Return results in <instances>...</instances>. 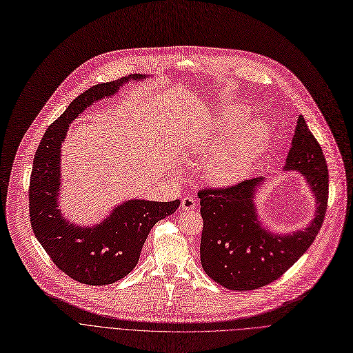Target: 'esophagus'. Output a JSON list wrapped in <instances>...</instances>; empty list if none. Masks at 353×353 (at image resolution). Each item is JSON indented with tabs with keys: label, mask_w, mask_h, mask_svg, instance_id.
I'll use <instances>...</instances> for the list:
<instances>
[{
	"label": "esophagus",
	"mask_w": 353,
	"mask_h": 353,
	"mask_svg": "<svg viewBox=\"0 0 353 353\" xmlns=\"http://www.w3.org/2000/svg\"><path fill=\"white\" fill-rule=\"evenodd\" d=\"M181 207H182V210H185V211L194 210L196 207V199L194 196H191V195L183 196L181 199Z\"/></svg>",
	"instance_id": "obj_1"
}]
</instances>
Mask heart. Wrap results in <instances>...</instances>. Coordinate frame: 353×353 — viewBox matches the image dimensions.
Here are the masks:
<instances>
[{
	"instance_id": "heart-1",
	"label": "heart",
	"mask_w": 353,
	"mask_h": 353,
	"mask_svg": "<svg viewBox=\"0 0 353 353\" xmlns=\"http://www.w3.org/2000/svg\"><path fill=\"white\" fill-rule=\"evenodd\" d=\"M248 112L239 106H227L216 126L201 129V139L190 149V159H210L205 178L212 183H231L245 176L261 158L270 142V130L260 122L250 123L226 139L243 122Z\"/></svg>"
}]
</instances>
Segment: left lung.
Segmentation results:
<instances>
[{"label": "left lung", "instance_id": "obj_1", "mask_svg": "<svg viewBox=\"0 0 353 353\" xmlns=\"http://www.w3.org/2000/svg\"><path fill=\"white\" fill-rule=\"evenodd\" d=\"M286 170L300 171L316 196L314 220L305 231L286 236L263 230L254 207L259 179L198 191L203 215L201 264L230 290H254L280 279L301 257L322 228L329 198V172L323 150L299 116Z\"/></svg>", "mask_w": 353, "mask_h": 353}]
</instances>
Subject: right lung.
<instances>
[{"instance_id":"obj_1","label":"right lung","mask_w":353,"mask_h":353,"mask_svg":"<svg viewBox=\"0 0 353 353\" xmlns=\"http://www.w3.org/2000/svg\"><path fill=\"white\" fill-rule=\"evenodd\" d=\"M141 77L137 74L132 79ZM128 79L100 83L77 96L59 119L47 128L32 161L28 188L32 232L59 270L90 286L112 284L129 274L138 264L150 228L179 207V199L170 203L130 199L114 208L105 223L92 228L65 223L57 210L60 145L69 123L93 100L119 90Z\"/></svg>"}]
</instances>
